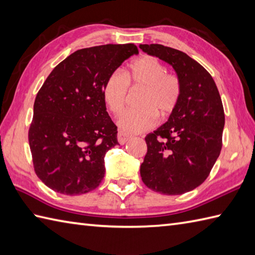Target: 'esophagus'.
Returning a JSON list of instances; mask_svg holds the SVG:
<instances>
[{"label":"esophagus","instance_id":"obj_1","mask_svg":"<svg viewBox=\"0 0 255 255\" xmlns=\"http://www.w3.org/2000/svg\"><path fill=\"white\" fill-rule=\"evenodd\" d=\"M130 139V137L128 136V134H126V133H124L123 131H118V133H117V140H118V142L121 143V144H125L126 143L128 140Z\"/></svg>","mask_w":255,"mask_h":255}]
</instances>
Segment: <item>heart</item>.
Segmentation results:
<instances>
[{
  "label": "heart",
  "mask_w": 255,
  "mask_h": 255,
  "mask_svg": "<svg viewBox=\"0 0 255 255\" xmlns=\"http://www.w3.org/2000/svg\"><path fill=\"white\" fill-rule=\"evenodd\" d=\"M129 85L141 88L143 92L138 103L141 108L125 112L118 119V126L125 132L139 133L152 128L156 116L161 121L167 118L180 101V81L166 73L164 64L153 56L140 57L126 72L117 70L108 75L103 85V97L114 115L123 112Z\"/></svg>",
  "instance_id": "b5f03b06"
}]
</instances>
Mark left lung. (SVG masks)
<instances>
[{
    "mask_svg": "<svg viewBox=\"0 0 255 255\" xmlns=\"http://www.w3.org/2000/svg\"><path fill=\"white\" fill-rule=\"evenodd\" d=\"M175 70L181 96L169 121L144 138L148 151L140 175L145 186L181 195L199 186L223 147L225 112L214 79L185 52L159 44L140 45Z\"/></svg>",
    "mask_w": 255,
    "mask_h": 255,
    "instance_id": "obj_1",
    "label": "left lung"
}]
</instances>
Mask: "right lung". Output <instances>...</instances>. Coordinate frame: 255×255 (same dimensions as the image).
Listing matches in <instances>:
<instances>
[{
	"label": "right lung",
	"instance_id": "1",
	"mask_svg": "<svg viewBox=\"0 0 255 255\" xmlns=\"http://www.w3.org/2000/svg\"><path fill=\"white\" fill-rule=\"evenodd\" d=\"M137 53L133 44L77 50L52 70L38 91L28 141L35 173L55 192L74 196L101 184L104 156L118 144L103 85Z\"/></svg>",
	"mask_w": 255,
	"mask_h": 255
}]
</instances>
